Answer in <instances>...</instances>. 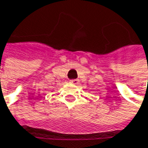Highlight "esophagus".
I'll list each match as a JSON object with an SVG mask.
<instances>
[{
	"mask_svg": "<svg viewBox=\"0 0 148 148\" xmlns=\"http://www.w3.org/2000/svg\"><path fill=\"white\" fill-rule=\"evenodd\" d=\"M69 82H70V83H72V84H75V85H76V84H78V83H79V81H78V80H76V79H73V80H70V81H69Z\"/></svg>",
	"mask_w": 148,
	"mask_h": 148,
	"instance_id": "1",
	"label": "esophagus"
}]
</instances>
